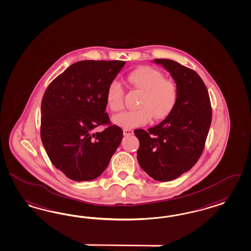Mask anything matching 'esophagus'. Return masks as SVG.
I'll return each instance as SVG.
<instances>
[{"label": "esophagus", "mask_w": 251, "mask_h": 251, "mask_svg": "<svg viewBox=\"0 0 251 251\" xmlns=\"http://www.w3.org/2000/svg\"><path fill=\"white\" fill-rule=\"evenodd\" d=\"M124 136H130V135H133L134 134V132H133V130L132 129H124Z\"/></svg>", "instance_id": "1"}]
</instances>
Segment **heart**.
I'll return each mask as SVG.
<instances>
[{
	"label": "heart",
	"instance_id": "heart-1",
	"mask_svg": "<svg viewBox=\"0 0 251 251\" xmlns=\"http://www.w3.org/2000/svg\"><path fill=\"white\" fill-rule=\"evenodd\" d=\"M132 86L141 91L138 107L135 111H126L112 117V123L125 129L147 125L151 116L154 120H163L174 111L177 102V89L174 83L166 80L156 69L143 66L128 75ZM106 104L112 112L124 109V88L113 80L106 91Z\"/></svg>",
	"mask_w": 251,
	"mask_h": 251
}]
</instances>
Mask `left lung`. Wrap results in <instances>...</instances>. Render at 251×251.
Here are the masks:
<instances>
[{
	"label": "left lung",
	"instance_id": "1",
	"mask_svg": "<svg viewBox=\"0 0 251 251\" xmlns=\"http://www.w3.org/2000/svg\"><path fill=\"white\" fill-rule=\"evenodd\" d=\"M153 62L164 66L174 79L177 102L157 126L135 130L139 140L137 157L151 177L169 181L190 170L201 156L212 110L206 86L195 71L171 59L156 58Z\"/></svg>",
	"mask_w": 251,
	"mask_h": 251
}]
</instances>
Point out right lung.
Wrapping results in <instances>:
<instances>
[{
	"label": "right lung",
	"instance_id": "add662e5",
	"mask_svg": "<svg viewBox=\"0 0 251 251\" xmlns=\"http://www.w3.org/2000/svg\"><path fill=\"white\" fill-rule=\"evenodd\" d=\"M126 61L82 60L48 85L42 100L41 139L55 167L75 181L100 176L121 143L123 130L105 112L106 91ZM108 124L102 132H94Z\"/></svg>",
	"mask_w": 251,
	"mask_h": 251
}]
</instances>
